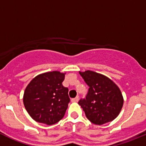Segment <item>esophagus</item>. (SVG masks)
<instances>
[{
    "label": "esophagus",
    "instance_id": "esophagus-1",
    "mask_svg": "<svg viewBox=\"0 0 146 146\" xmlns=\"http://www.w3.org/2000/svg\"><path fill=\"white\" fill-rule=\"evenodd\" d=\"M78 101H79V96H76L75 98L72 99V102H77Z\"/></svg>",
    "mask_w": 146,
    "mask_h": 146
}]
</instances>
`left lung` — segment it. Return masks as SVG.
Returning <instances> with one entry per match:
<instances>
[{"instance_id":"left-lung-1","label":"left lung","mask_w":146,"mask_h":146,"mask_svg":"<svg viewBox=\"0 0 146 146\" xmlns=\"http://www.w3.org/2000/svg\"><path fill=\"white\" fill-rule=\"evenodd\" d=\"M89 86L86 99L78 104L88 119L96 125H102L117 118L123 104V97L115 83L109 77L93 71L79 72Z\"/></svg>"}]
</instances>
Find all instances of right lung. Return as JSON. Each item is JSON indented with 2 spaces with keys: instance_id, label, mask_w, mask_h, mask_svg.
Returning a JSON list of instances; mask_svg holds the SVG:
<instances>
[{
  "instance_id": "1",
  "label": "right lung",
  "mask_w": 146,
  "mask_h": 146,
  "mask_svg": "<svg viewBox=\"0 0 146 146\" xmlns=\"http://www.w3.org/2000/svg\"><path fill=\"white\" fill-rule=\"evenodd\" d=\"M65 74L58 71L45 72L28 83L24 91L23 104L34 121L52 125L64 118L70 101L69 89L62 85Z\"/></svg>"
}]
</instances>
